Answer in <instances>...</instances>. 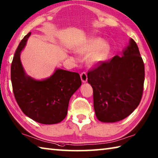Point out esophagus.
Masks as SVG:
<instances>
[{
  "label": "esophagus",
  "mask_w": 158,
  "mask_h": 158,
  "mask_svg": "<svg viewBox=\"0 0 158 158\" xmlns=\"http://www.w3.org/2000/svg\"><path fill=\"white\" fill-rule=\"evenodd\" d=\"M80 76H81V81L82 82L84 83H85L88 80V77H87V74L85 73H81V74H80Z\"/></svg>",
  "instance_id": "1"
}]
</instances>
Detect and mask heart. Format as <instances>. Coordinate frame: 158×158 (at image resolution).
<instances>
[{
	"instance_id": "1",
	"label": "heart",
	"mask_w": 158,
	"mask_h": 158,
	"mask_svg": "<svg viewBox=\"0 0 158 158\" xmlns=\"http://www.w3.org/2000/svg\"><path fill=\"white\" fill-rule=\"evenodd\" d=\"M78 52L81 54H88L87 56V64L90 66H97L102 64L110 52V46L101 38H92L86 44L78 48Z\"/></svg>"
}]
</instances>
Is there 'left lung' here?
<instances>
[{
	"label": "left lung",
	"mask_w": 158,
	"mask_h": 158,
	"mask_svg": "<svg viewBox=\"0 0 158 158\" xmlns=\"http://www.w3.org/2000/svg\"><path fill=\"white\" fill-rule=\"evenodd\" d=\"M93 89L94 108L102 122H116L133 113L141 101L144 64L133 39L122 52L88 73Z\"/></svg>",
	"instance_id": "obj_1"
}]
</instances>
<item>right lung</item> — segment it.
Wrapping results in <instances>:
<instances>
[{"label":"right lung","mask_w":158,"mask_h":158,"mask_svg":"<svg viewBox=\"0 0 158 158\" xmlns=\"http://www.w3.org/2000/svg\"><path fill=\"white\" fill-rule=\"evenodd\" d=\"M30 35L29 32L21 40L11 63L13 93L25 115L41 124H57L66 117L70 97L81 86V80L78 73L62 69L41 81L27 75L20 54Z\"/></svg>","instance_id":"add662e5"}]
</instances>
